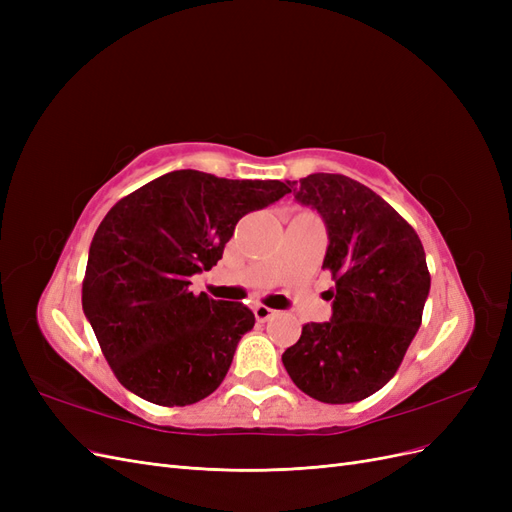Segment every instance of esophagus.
I'll return each instance as SVG.
<instances>
[{
	"label": "esophagus",
	"instance_id": "34e87169",
	"mask_svg": "<svg viewBox=\"0 0 512 512\" xmlns=\"http://www.w3.org/2000/svg\"><path fill=\"white\" fill-rule=\"evenodd\" d=\"M275 314H277L275 309H271V307H267V305H256V307H254V316H256L258 322H267V320H271Z\"/></svg>",
	"mask_w": 512,
	"mask_h": 512
}]
</instances>
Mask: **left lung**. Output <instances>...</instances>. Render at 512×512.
<instances>
[{
	"mask_svg": "<svg viewBox=\"0 0 512 512\" xmlns=\"http://www.w3.org/2000/svg\"><path fill=\"white\" fill-rule=\"evenodd\" d=\"M290 183V188H294ZM329 232L333 316L307 322L282 361L292 382L324 404H352L380 391L404 361L431 286L416 230L367 185L314 173L294 188Z\"/></svg>",
	"mask_w": 512,
	"mask_h": 512,
	"instance_id": "1",
	"label": "left lung"
}]
</instances>
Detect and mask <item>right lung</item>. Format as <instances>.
Masks as SVG:
<instances>
[{
  "instance_id": "add662e5",
  "label": "right lung",
  "mask_w": 512,
  "mask_h": 512,
  "mask_svg": "<svg viewBox=\"0 0 512 512\" xmlns=\"http://www.w3.org/2000/svg\"><path fill=\"white\" fill-rule=\"evenodd\" d=\"M282 181L222 179L173 170L123 196L89 247L83 312L104 359L134 395L190 406L222 384L254 314L190 290L245 213L288 194Z\"/></svg>"
}]
</instances>
